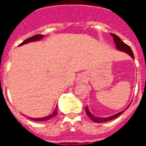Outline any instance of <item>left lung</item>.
Listing matches in <instances>:
<instances>
[{"label":"left lung","instance_id":"left-lung-1","mask_svg":"<svg viewBox=\"0 0 146 146\" xmlns=\"http://www.w3.org/2000/svg\"><path fill=\"white\" fill-rule=\"evenodd\" d=\"M111 36L113 37V40H114V42H115L116 48L117 50L123 51V52H126V53H127V54H128L132 58H134V54H133V51H132L131 48H130L128 45L126 44L124 42L122 41V40H121V39L119 38L118 36H116V34L111 33ZM128 107L129 106H127V109ZM127 109H126V110H127ZM126 110H123V111H121V112H119V113H116V114H115V115L109 116V117H98V116H94V115H93V114L89 111L88 106L86 107L85 112L86 113H87V115L89 116V118L92 119V120H93L94 122L102 123V122H107V121H109V120H112V119H115V118H116L117 116H119L121 113H123Z\"/></svg>","mask_w":146,"mask_h":146}]
</instances>
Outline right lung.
Here are the masks:
<instances>
[{"label":"right lung","mask_w":146,"mask_h":146,"mask_svg":"<svg viewBox=\"0 0 146 146\" xmlns=\"http://www.w3.org/2000/svg\"><path fill=\"white\" fill-rule=\"evenodd\" d=\"M44 36V35L36 34V35H35V36H31V37H30V38L25 40L22 44H19V46L25 44H27V43H30V42L36 41V40H41ZM57 113H58V106H56L54 111H53V113H51V114H50L49 116H45V117H41V118H30V119H32V120H34V121H46V120H48V119L53 118L54 116H55L56 115H57Z\"/></svg>","instance_id":"obj_1"}]
</instances>
